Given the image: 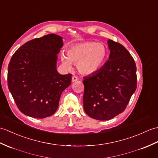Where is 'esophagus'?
Listing matches in <instances>:
<instances>
[{
	"instance_id": "esophagus-1",
	"label": "esophagus",
	"mask_w": 158,
	"mask_h": 158,
	"mask_svg": "<svg viewBox=\"0 0 158 158\" xmlns=\"http://www.w3.org/2000/svg\"><path fill=\"white\" fill-rule=\"evenodd\" d=\"M78 79H79V78H78L77 76H73V77H72V81H73V82H75V81H77Z\"/></svg>"
}]
</instances>
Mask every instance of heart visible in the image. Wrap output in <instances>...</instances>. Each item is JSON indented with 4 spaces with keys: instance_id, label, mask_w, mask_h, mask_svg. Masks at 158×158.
<instances>
[{
    "instance_id": "obj_1",
    "label": "heart",
    "mask_w": 158,
    "mask_h": 158,
    "mask_svg": "<svg viewBox=\"0 0 158 158\" xmlns=\"http://www.w3.org/2000/svg\"><path fill=\"white\" fill-rule=\"evenodd\" d=\"M67 57L61 56L66 67L71 68V62L77 64L83 75H91L103 67L108 56V50L103 43L87 41L71 46L67 50Z\"/></svg>"
}]
</instances>
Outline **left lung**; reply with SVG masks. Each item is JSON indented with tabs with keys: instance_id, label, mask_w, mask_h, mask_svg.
<instances>
[{
	"instance_id": "left-lung-1",
	"label": "left lung",
	"mask_w": 158,
	"mask_h": 158,
	"mask_svg": "<svg viewBox=\"0 0 158 158\" xmlns=\"http://www.w3.org/2000/svg\"><path fill=\"white\" fill-rule=\"evenodd\" d=\"M110 53L103 67L83 77V108L94 119L107 120L122 113L136 90L137 67L125 48L108 40Z\"/></svg>"
}]
</instances>
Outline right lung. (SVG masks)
Instances as JSON below:
<instances>
[{
  "label": "right lung",
  "instance_id": "1",
  "mask_svg": "<svg viewBox=\"0 0 158 158\" xmlns=\"http://www.w3.org/2000/svg\"><path fill=\"white\" fill-rule=\"evenodd\" d=\"M62 37L50 34L26 42L13 54L8 66V87L24 114L44 118L55 113L61 94L71 83L72 75L56 70Z\"/></svg>",
  "mask_w": 158,
  "mask_h": 158
}]
</instances>
